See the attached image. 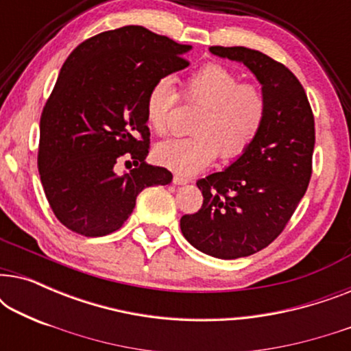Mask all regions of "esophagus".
Listing matches in <instances>:
<instances>
[{"label": "esophagus", "mask_w": 351, "mask_h": 351, "mask_svg": "<svg viewBox=\"0 0 351 351\" xmlns=\"http://www.w3.org/2000/svg\"><path fill=\"white\" fill-rule=\"evenodd\" d=\"M172 182H174L176 185H185V184H189L190 179H186V177L180 176V174H174V179H172Z\"/></svg>", "instance_id": "esophagus-1"}]
</instances>
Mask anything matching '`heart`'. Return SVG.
<instances>
[{
  "label": "heart",
  "mask_w": 351,
  "mask_h": 351,
  "mask_svg": "<svg viewBox=\"0 0 351 351\" xmlns=\"http://www.w3.org/2000/svg\"><path fill=\"white\" fill-rule=\"evenodd\" d=\"M184 99L203 107L193 124L196 136L177 137L155 148V160L179 174H195L215 160L243 155L267 117L265 95L252 84H241L239 76L227 66L208 64L186 76L182 83ZM171 78H160L145 97V119L156 134L167 132L171 112L177 102Z\"/></svg>",
  "instance_id": "heart-1"
}]
</instances>
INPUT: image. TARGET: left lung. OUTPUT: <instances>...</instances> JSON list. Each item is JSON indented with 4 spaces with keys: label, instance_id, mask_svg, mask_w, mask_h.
Returning <instances> with one entry per match:
<instances>
[{
    "label": "left lung",
    "instance_id": "1",
    "mask_svg": "<svg viewBox=\"0 0 351 351\" xmlns=\"http://www.w3.org/2000/svg\"><path fill=\"white\" fill-rule=\"evenodd\" d=\"M214 56L241 62L267 100V117L252 145L227 169L196 182L198 213L180 219L191 246L217 258L247 257L278 238L308 189L315 118L295 75L249 47L213 46Z\"/></svg>",
    "mask_w": 351,
    "mask_h": 351
}]
</instances>
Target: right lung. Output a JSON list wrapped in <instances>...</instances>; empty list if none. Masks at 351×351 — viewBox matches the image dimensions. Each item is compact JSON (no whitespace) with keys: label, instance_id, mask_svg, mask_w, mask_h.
I'll use <instances>...</instances> for the list:
<instances>
[{"label":"right lung","instance_id":"right-lung-1","mask_svg":"<svg viewBox=\"0 0 351 351\" xmlns=\"http://www.w3.org/2000/svg\"><path fill=\"white\" fill-rule=\"evenodd\" d=\"M190 49L128 25L83 41L62 65L41 113L38 169L52 213L71 232H117L143 189L171 184L166 167L145 162V97L156 80L189 66ZM123 157L136 167L118 175Z\"/></svg>","mask_w":351,"mask_h":351}]
</instances>
